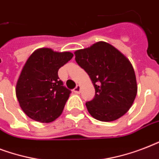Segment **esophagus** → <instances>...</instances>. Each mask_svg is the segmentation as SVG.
Segmentation results:
<instances>
[{
    "label": "esophagus",
    "instance_id": "obj_1",
    "mask_svg": "<svg viewBox=\"0 0 159 159\" xmlns=\"http://www.w3.org/2000/svg\"><path fill=\"white\" fill-rule=\"evenodd\" d=\"M73 92H74L75 93H79V92H81V87H80L79 85H77V87H75L74 89H73Z\"/></svg>",
    "mask_w": 159,
    "mask_h": 159
}]
</instances>
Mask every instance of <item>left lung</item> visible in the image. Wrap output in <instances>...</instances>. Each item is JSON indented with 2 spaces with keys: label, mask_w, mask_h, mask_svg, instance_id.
<instances>
[{
  "label": "left lung",
  "mask_w": 159,
  "mask_h": 159,
  "mask_svg": "<svg viewBox=\"0 0 159 159\" xmlns=\"http://www.w3.org/2000/svg\"><path fill=\"white\" fill-rule=\"evenodd\" d=\"M75 60L89 75L95 97L86 102L87 111L100 121H113L129 110L137 95V82L132 64L115 47L98 42L77 50Z\"/></svg>",
  "instance_id": "left-lung-1"
}]
</instances>
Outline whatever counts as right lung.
Wrapping results in <instances>:
<instances>
[{
  "instance_id": "add662e5",
  "label": "right lung",
  "mask_w": 159,
  "mask_h": 159,
  "mask_svg": "<svg viewBox=\"0 0 159 159\" xmlns=\"http://www.w3.org/2000/svg\"><path fill=\"white\" fill-rule=\"evenodd\" d=\"M72 57L70 52L57 53L43 48L29 57L16 92L21 109L30 118L48 123L62 114L71 91L63 86L57 72Z\"/></svg>"
}]
</instances>
